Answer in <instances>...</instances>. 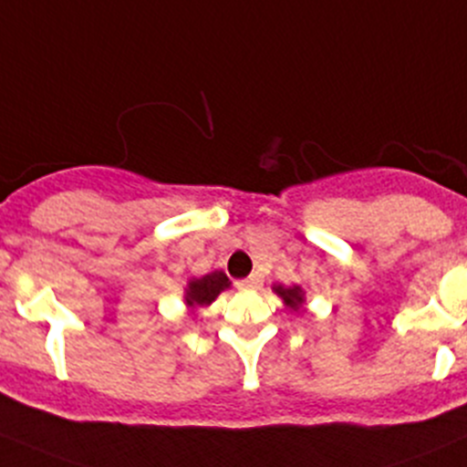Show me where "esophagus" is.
<instances>
[{
	"instance_id": "esophagus-1",
	"label": "esophagus",
	"mask_w": 467,
	"mask_h": 467,
	"mask_svg": "<svg viewBox=\"0 0 467 467\" xmlns=\"http://www.w3.org/2000/svg\"><path fill=\"white\" fill-rule=\"evenodd\" d=\"M260 283H262L260 274H251L246 280H244L242 285H244V287H257V285H260Z\"/></svg>"
}]
</instances>
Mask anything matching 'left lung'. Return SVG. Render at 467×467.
<instances>
[{
	"label": "left lung",
	"instance_id": "left-lung-1",
	"mask_svg": "<svg viewBox=\"0 0 467 467\" xmlns=\"http://www.w3.org/2000/svg\"><path fill=\"white\" fill-rule=\"evenodd\" d=\"M275 292H278L280 296H283L285 306H289V307H292V310H296V307L303 303L301 287H296V285H294V287H275Z\"/></svg>",
	"mask_w": 467,
	"mask_h": 467
}]
</instances>
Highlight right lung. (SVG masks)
<instances>
[{
  "label": "right lung",
  "mask_w": 467,
  "mask_h": 467,
  "mask_svg": "<svg viewBox=\"0 0 467 467\" xmlns=\"http://www.w3.org/2000/svg\"><path fill=\"white\" fill-rule=\"evenodd\" d=\"M225 287H230L228 275L223 271H214L202 278L192 280L187 289V303L189 306H210Z\"/></svg>",
  "instance_id": "add662e5"
}]
</instances>
